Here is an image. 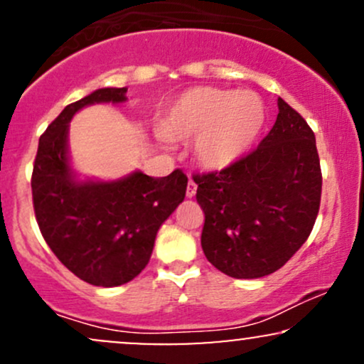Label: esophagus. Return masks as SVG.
<instances>
[{
    "label": "esophagus",
    "instance_id": "esophagus-1",
    "mask_svg": "<svg viewBox=\"0 0 364 364\" xmlns=\"http://www.w3.org/2000/svg\"><path fill=\"white\" fill-rule=\"evenodd\" d=\"M195 193H196V183L190 178V181H188V186H186V196L188 198H193Z\"/></svg>",
    "mask_w": 364,
    "mask_h": 364
}]
</instances>
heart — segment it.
<instances>
[{"instance_id": "heart-1", "label": "heart", "mask_w": 364, "mask_h": 364, "mask_svg": "<svg viewBox=\"0 0 364 364\" xmlns=\"http://www.w3.org/2000/svg\"><path fill=\"white\" fill-rule=\"evenodd\" d=\"M265 119L263 104L250 92L191 89L171 102L161 118L168 140L193 139V154L205 169L235 164L252 147Z\"/></svg>"}]
</instances>
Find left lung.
Returning a JSON list of instances; mask_svg holds the SVG:
<instances>
[{
    "instance_id": "left-lung-1",
    "label": "left lung",
    "mask_w": 364,
    "mask_h": 364,
    "mask_svg": "<svg viewBox=\"0 0 364 364\" xmlns=\"http://www.w3.org/2000/svg\"><path fill=\"white\" fill-rule=\"evenodd\" d=\"M279 114L257 149L219 171L193 174L205 223L207 260L235 279L275 272L310 236L321 198L315 133L279 97Z\"/></svg>"
}]
</instances>
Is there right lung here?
<instances>
[{
	"label": "right lung",
	"instance_id": "right-lung-1",
	"mask_svg": "<svg viewBox=\"0 0 364 364\" xmlns=\"http://www.w3.org/2000/svg\"><path fill=\"white\" fill-rule=\"evenodd\" d=\"M127 89H99L68 104L41 135L32 202L41 235L70 272L92 286L114 287L147 267L156 235L183 202L188 178L144 173L114 183H78L66 157L68 121L94 102H123Z\"/></svg>",
	"mask_w": 364,
	"mask_h": 364
}]
</instances>
